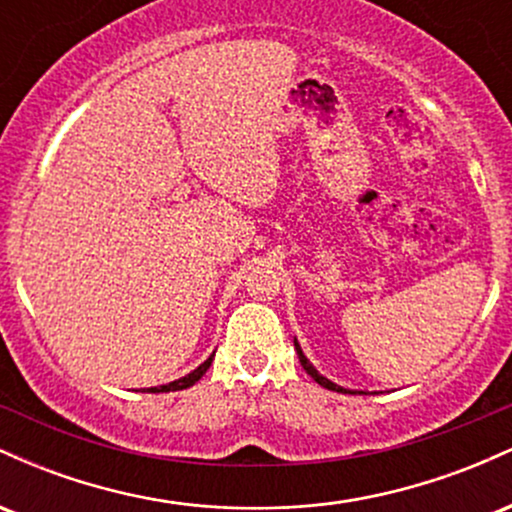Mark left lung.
Instances as JSON below:
<instances>
[{"mask_svg": "<svg viewBox=\"0 0 512 512\" xmlns=\"http://www.w3.org/2000/svg\"><path fill=\"white\" fill-rule=\"evenodd\" d=\"M293 346H296V351H298V361H301V366L305 368V373H308V375H310V378H313L317 385L327 387V390H334V392H344V395H346V392H349V395H356V392H354V390H346V387H342V385H337V383H332V380H327V378H325V375H320V373H317V368L313 366V363H310V361H308V358H305V354H303V349H301V344H298V342H296V339H293ZM358 395H368V392H358Z\"/></svg>", "mask_w": 512, "mask_h": 512, "instance_id": "left-lung-1", "label": "left lung"}]
</instances>
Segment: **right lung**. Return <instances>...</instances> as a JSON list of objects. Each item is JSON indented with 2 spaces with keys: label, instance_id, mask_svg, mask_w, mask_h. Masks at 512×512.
<instances>
[{
  "label": "right lung",
  "instance_id": "add662e5",
  "mask_svg": "<svg viewBox=\"0 0 512 512\" xmlns=\"http://www.w3.org/2000/svg\"><path fill=\"white\" fill-rule=\"evenodd\" d=\"M211 361H214V354H211L207 361L202 363V366H197L195 370H192V373H187L185 378H178V380H173V383H168V385H158V387H149V392H175V390H187V387H192L197 383L199 378H202L204 373H207L209 370V366H211Z\"/></svg>",
  "mask_w": 512,
  "mask_h": 512
}]
</instances>
